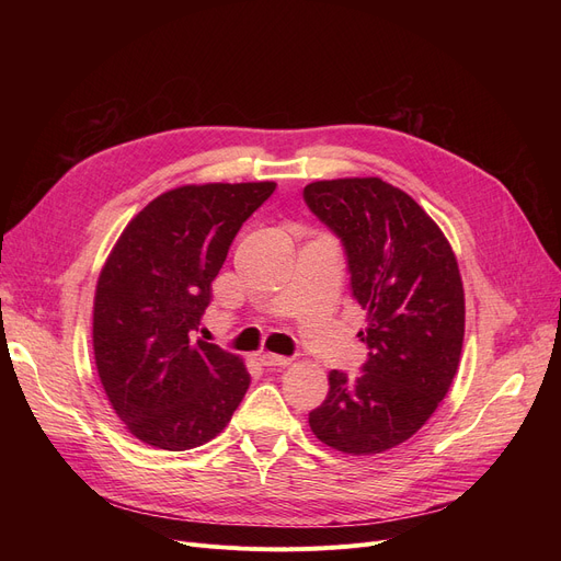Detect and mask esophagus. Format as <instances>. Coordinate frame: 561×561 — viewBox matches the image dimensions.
Returning <instances> with one entry per match:
<instances>
[{
    "instance_id": "1",
    "label": "esophagus",
    "mask_w": 561,
    "mask_h": 561,
    "mask_svg": "<svg viewBox=\"0 0 561 561\" xmlns=\"http://www.w3.org/2000/svg\"><path fill=\"white\" fill-rule=\"evenodd\" d=\"M259 362H261L265 368H286V366L290 364L288 357L273 355V352H263V355H259Z\"/></svg>"
}]
</instances>
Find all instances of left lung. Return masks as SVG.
Here are the masks:
<instances>
[{"label": "left lung", "mask_w": 561, "mask_h": 561, "mask_svg": "<svg viewBox=\"0 0 561 561\" xmlns=\"http://www.w3.org/2000/svg\"><path fill=\"white\" fill-rule=\"evenodd\" d=\"M305 202L343 243L350 288L368 311L362 375L330 373L309 414L322 444L377 455L414 436L446 398L463 343V284L438 225L379 176L313 182Z\"/></svg>", "instance_id": "obj_1"}]
</instances>
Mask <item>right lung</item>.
<instances>
[{"instance_id": "right-lung-1", "label": "right lung", "mask_w": 561, "mask_h": 561, "mask_svg": "<svg viewBox=\"0 0 561 561\" xmlns=\"http://www.w3.org/2000/svg\"><path fill=\"white\" fill-rule=\"evenodd\" d=\"M275 182L180 186L125 227L95 288L93 350L104 393L127 430L161 450L218 436L250 373L231 352L193 339L233 236Z\"/></svg>"}]
</instances>
